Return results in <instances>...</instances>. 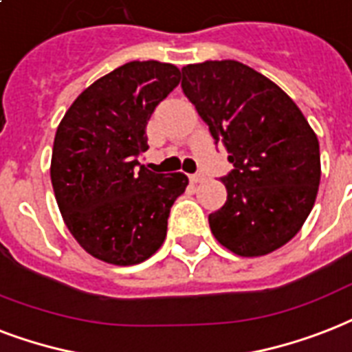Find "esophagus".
Returning a JSON list of instances; mask_svg holds the SVG:
<instances>
[{
    "instance_id": "obj_1",
    "label": "esophagus",
    "mask_w": 352,
    "mask_h": 352,
    "mask_svg": "<svg viewBox=\"0 0 352 352\" xmlns=\"http://www.w3.org/2000/svg\"><path fill=\"white\" fill-rule=\"evenodd\" d=\"M189 179H190V184H200V182H204V179H206V176H204V174H190L189 176Z\"/></svg>"
}]
</instances>
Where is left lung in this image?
Returning a JSON list of instances; mask_svg holds the SVG:
<instances>
[{
	"label": "left lung",
	"mask_w": 352,
	"mask_h": 352,
	"mask_svg": "<svg viewBox=\"0 0 352 352\" xmlns=\"http://www.w3.org/2000/svg\"><path fill=\"white\" fill-rule=\"evenodd\" d=\"M182 89L224 143L233 168L228 200L209 214L217 241L242 257L274 252L296 236L320 187V143L296 102L235 60L185 65Z\"/></svg>",
	"instance_id": "1"
}]
</instances>
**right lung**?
Wrapping results in <instances>:
<instances>
[{"label":"right lung","instance_id":"1","mask_svg":"<svg viewBox=\"0 0 352 352\" xmlns=\"http://www.w3.org/2000/svg\"><path fill=\"white\" fill-rule=\"evenodd\" d=\"M176 65L128 62L95 80L65 111L54 135L51 184L80 246L110 264L143 263L167 236L170 207L189 178L152 173L146 122L179 84Z\"/></svg>","mask_w":352,"mask_h":352}]
</instances>
